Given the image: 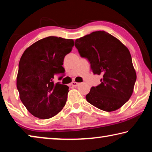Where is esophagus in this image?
Returning a JSON list of instances; mask_svg holds the SVG:
<instances>
[{
  "instance_id": "obj_1",
  "label": "esophagus",
  "mask_w": 152,
  "mask_h": 152,
  "mask_svg": "<svg viewBox=\"0 0 152 152\" xmlns=\"http://www.w3.org/2000/svg\"><path fill=\"white\" fill-rule=\"evenodd\" d=\"M71 85L74 86V87H76L77 86L79 85V83H78V82H72L71 83Z\"/></svg>"
}]
</instances>
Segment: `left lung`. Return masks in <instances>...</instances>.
<instances>
[{
	"mask_svg": "<svg viewBox=\"0 0 152 152\" xmlns=\"http://www.w3.org/2000/svg\"><path fill=\"white\" fill-rule=\"evenodd\" d=\"M75 46L89 61L92 72L102 76L101 83L86 94V101L104 111L119 109L132 96L137 78L127 48L104 31L77 39Z\"/></svg>",
	"mask_w": 152,
	"mask_h": 152,
	"instance_id": "obj_1",
	"label": "left lung"
}]
</instances>
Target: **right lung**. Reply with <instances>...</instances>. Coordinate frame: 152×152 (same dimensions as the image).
Returning <instances> with one entry per match:
<instances>
[{
	"label": "right lung",
	"instance_id": "add662e5",
	"mask_svg": "<svg viewBox=\"0 0 152 152\" xmlns=\"http://www.w3.org/2000/svg\"><path fill=\"white\" fill-rule=\"evenodd\" d=\"M74 45L72 39L50 36L33 43L23 53L19 64L17 87L28 111L37 118L55 116L65 106L69 87L53 81L64 73V57Z\"/></svg>",
	"mask_w": 152,
	"mask_h": 152
}]
</instances>
